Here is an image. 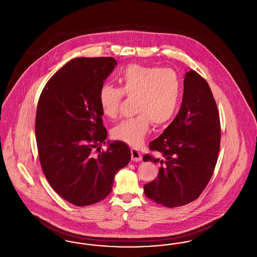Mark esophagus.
Listing matches in <instances>:
<instances>
[{
    "instance_id": "obj_1",
    "label": "esophagus",
    "mask_w": 257,
    "mask_h": 257,
    "mask_svg": "<svg viewBox=\"0 0 257 257\" xmlns=\"http://www.w3.org/2000/svg\"><path fill=\"white\" fill-rule=\"evenodd\" d=\"M131 155H132V161H134V162H139L143 159L141 152L136 148L131 149Z\"/></svg>"
}]
</instances>
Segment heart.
Listing matches in <instances>:
<instances>
[{
    "label": "heart",
    "mask_w": 257,
    "mask_h": 257,
    "mask_svg": "<svg viewBox=\"0 0 257 257\" xmlns=\"http://www.w3.org/2000/svg\"><path fill=\"white\" fill-rule=\"evenodd\" d=\"M120 88L106 84L101 86L98 100L102 113L110 119L118 115L123 95L136 98L137 116L125 119L111 131L113 139L131 147H141L150 123L156 126L171 121L181 102V84L170 68L133 64L119 76Z\"/></svg>",
    "instance_id": "1"
}]
</instances>
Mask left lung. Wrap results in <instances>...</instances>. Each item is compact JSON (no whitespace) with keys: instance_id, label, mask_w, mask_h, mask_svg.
<instances>
[{"instance_id":"obj_1","label":"left lung","mask_w":257,"mask_h":257,"mask_svg":"<svg viewBox=\"0 0 257 257\" xmlns=\"http://www.w3.org/2000/svg\"><path fill=\"white\" fill-rule=\"evenodd\" d=\"M220 115L210 86L195 70L185 74L183 99L176 117L149 144L164 159L147 154L144 161L160 163L157 178L145 185V194L166 207L196 200L215 170L220 150Z\"/></svg>"}]
</instances>
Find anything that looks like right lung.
<instances>
[{
    "mask_svg": "<svg viewBox=\"0 0 257 257\" xmlns=\"http://www.w3.org/2000/svg\"><path fill=\"white\" fill-rule=\"evenodd\" d=\"M116 64L111 57L73 59L53 75L38 100L41 169L54 191L76 206L109 196L115 173L131 159L129 147L119 141L107 142V151L100 152L107 130L98 95Z\"/></svg>",
    "mask_w": 257,
    "mask_h": 257,
    "instance_id": "add662e5",
    "label": "right lung"
}]
</instances>
